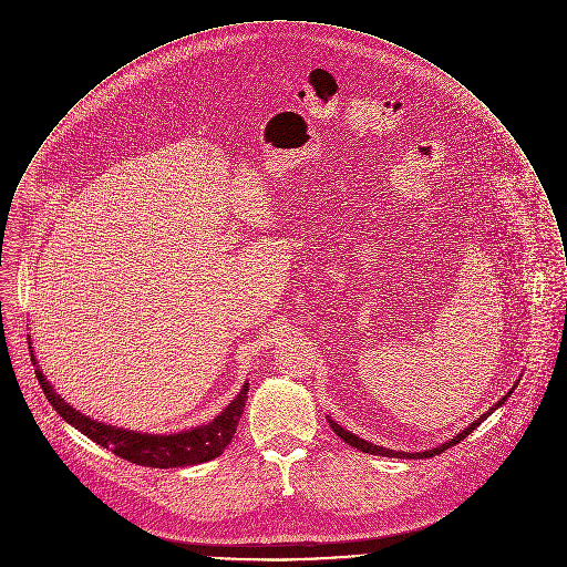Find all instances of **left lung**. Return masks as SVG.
I'll return each mask as SVG.
<instances>
[{"label":"left lung","instance_id":"1","mask_svg":"<svg viewBox=\"0 0 567 567\" xmlns=\"http://www.w3.org/2000/svg\"><path fill=\"white\" fill-rule=\"evenodd\" d=\"M519 384V380L513 384V389L497 402L495 405H491L488 410H486L485 414H481L476 421H472L465 430H461L456 436H452L450 441H445V443H441V445H436V447H432V450H423V452H398V450H386V447H380V445H373V443H369V441H364V439H360L358 434H353V432H349V430H344L342 425H338L336 421H331L329 416H327V423L331 425V430L344 441V443H349L351 447H355V450H360V452H364V454H373V456H389V458H430V456H436V454H441V452H445L447 447H452V445H456V443H461L463 439H467L483 421H485L488 414H493L499 405L504 404L508 398H511V393L515 391V386Z\"/></svg>","mask_w":567,"mask_h":567}]
</instances>
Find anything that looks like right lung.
I'll return each mask as SVG.
<instances>
[{"mask_svg": "<svg viewBox=\"0 0 567 567\" xmlns=\"http://www.w3.org/2000/svg\"><path fill=\"white\" fill-rule=\"evenodd\" d=\"M30 355H32V364L37 367V380L48 402L70 425H74L86 439L113 452L115 456L144 467L174 470V467H189V465H200L218 458L225 452V447L231 443L238 421L243 416L244 405L248 400V382H244L240 393L231 400V404L225 405V410L218 412L209 423H203L183 432H172V434H148V432L126 430V427H117V425H109L97 419H91L79 412L74 405L68 404L39 369L32 347H30Z\"/></svg>", "mask_w": 567, "mask_h": 567, "instance_id": "obj_1", "label": "right lung"}]
</instances>
